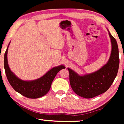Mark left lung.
I'll return each instance as SVG.
<instances>
[{
  "instance_id": "left-lung-1",
  "label": "left lung",
  "mask_w": 124,
  "mask_h": 124,
  "mask_svg": "<svg viewBox=\"0 0 124 124\" xmlns=\"http://www.w3.org/2000/svg\"><path fill=\"white\" fill-rule=\"evenodd\" d=\"M111 43V55L108 62L95 72L79 75L68 68L71 87L81 97L89 99L106 92L112 84L119 67L118 45L115 38L107 29Z\"/></svg>"
}]
</instances>
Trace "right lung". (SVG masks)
<instances>
[{"label": "right lung", "instance_id": "obj_1", "mask_svg": "<svg viewBox=\"0 0 124 124\" xmlns=\"http://www.w3.org/2000/svg\"><path fill=\"white\" fill-rule=\"evenodd\" d=\"M8 44L4 54V67L8 82L17 92L22 95L31 99H37L45 95L50 90L52 81L56 75L61 69L65 68L64 65L52 68L41 77L34 80L25 81L18 78L8 65L7 54Z\"/></svg>", "mask_w": 124, "mask_h": 124}]
</instances>
